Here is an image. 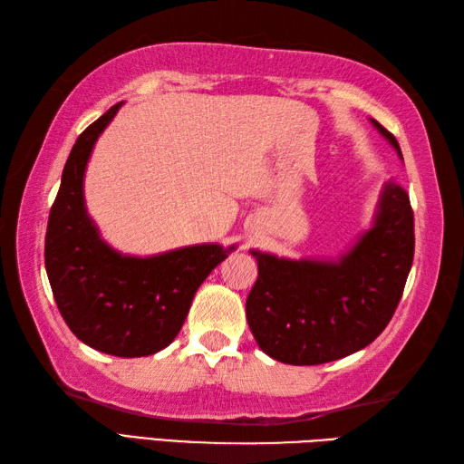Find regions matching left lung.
Instances as JSON below:
<instances>
[{
  "mask_svg": "<svg viewBox=\"0 0 464 464\" xmlns=\"http://www.w3.org/2000/svg\"><path fill=\"white\" fill-rule=\"evenodd\" d=\"M372 123L401 155L395 135ZM253 255L259 275L247 321L259 347L287 364L343 359L379 337L405 291L415 257L409 193L395 179L384 185L372 229L337 263Z\"/></svg>",
  "mask_w": 464,
  "mask_h": 464,
  "instance_id": "obj_1",
  "label": "left lung"
}]
</instances>
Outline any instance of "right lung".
<instances>
[{
	"label": "right lung",
	"mask_w": 464,
	"mask_h": 464,
	"mask_svg": "<svg viewBox=\"0 0 464 464\" xmlns=\"http://www.w3.org/2000/svg\"><path fill=\"white\" fill-rule=\"evenodd\" d=\"M120 107L87 127L67 157L49 211L45 269L57 309L77 339L115 357H147L177 337L197 289L227 251L195 245L135 259L100 239L85 213L83 173L95 140Z\"/></svg>",
	"instance_id": "obj_1"
}]
</instances>
